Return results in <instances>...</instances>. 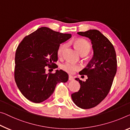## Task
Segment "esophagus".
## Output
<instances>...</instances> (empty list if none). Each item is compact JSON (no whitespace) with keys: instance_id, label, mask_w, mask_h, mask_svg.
Segmentation results:
<instances>
[{"instance_id":"esophagus-1","label":"esophagus","mask_w":130,"mask_h":130,"mask_svg":"<svg viewBox=\"0 0 130 130\" xmlns=\"http://www.w3.org/2000/svg\"><path fill=\"white\" fill-rule=\"evenodd\" d=\"M69 81H73L74 80V77L73 76H71V75H69Z\"/></svg>"}]
</instances>
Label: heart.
Segmentation results:
<instances>
[{"label": "heart", "instance_id": "b5f03b06", "mask_svg": "<svg viewBox=\"0 0 130 130\" xmlns=\"http://www.w3.org/2000/svg\"><path fill=\"white\" fill-rule=\"evenodd\" d=\"M73 44L77 49V51L81 55H87L91 49V45L85 39H77L74 41ZM67 45L64 43L59 46L58 51H57V55L59 57L62 56L64 50L66 47ZM61 69L63 70L69 74H73L79 69L78 65L73 64L70 62H66L61 66Z\"/></svg>", "mask_w": 130, "mask_h": 130}]
</instances>
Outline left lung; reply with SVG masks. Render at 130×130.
<instances>
[{
  "label": "left lung",
  "mask_w": 130,
  "mask_h": 130,
  "mask_svg": "<svg viewBox=\"0 0 130 130\" xmlns=\"http://www.w3.org/2000/svg\"><path fill=\"white\" fill-rule=\"evenodd\" d=\"M77 34L91 40L93 55L85 69L79 74L87 75L83 81L78 78L80 89L71 94L74 103L81 109H88L97 106L109 92L117 71L116 54L113 45L101 32L89 29Z\"/></svg>",
  "instance_id": "1"
}]
</instances>
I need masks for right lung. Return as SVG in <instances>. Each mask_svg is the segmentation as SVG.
Listing matches in <instances>:
<instances>
[{
    "label": "right lung",
    "instance_id": "obj_1",
    "mask_svg": "<svg viewBox=\"0 0 130 130\" xmlns=\"http://www.w3.org/2000/svg\"><path fill=\"white\" fill-rule=\"evenodd\" d=\"M70 34L41 27L25 37L15 56L14 78L22 94L32 102L41 103L53 93L57 83H66L69 75L61 70L46 73V67L55 69L60 45L70 38Z\"/></svg>",
    "mask_w": 130,
    "mask_h": 130
}]
</instances>
